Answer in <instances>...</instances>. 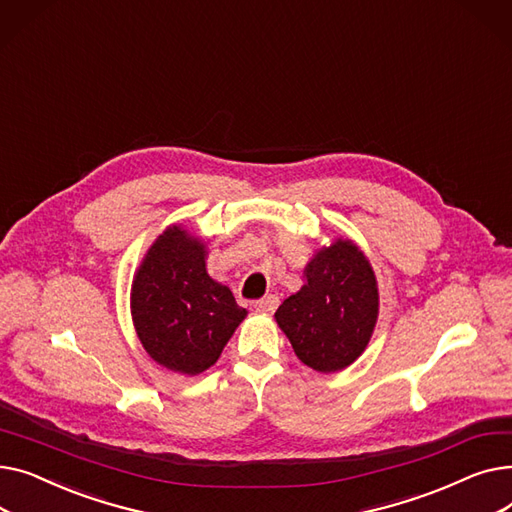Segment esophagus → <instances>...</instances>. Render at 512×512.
Masks as SVG:
<instances>
[{
  "mask_svg": "<svg viewBox=\"0 0 512 512\" xmlns=\"http://www.w3.org/2000/svg\"><path fill=\"white\" fill-rule=\"evenodd\" d=\"M278 305H280V299L276 297V294H265L263 299H259V301L255 303V309H257L259 313H274V311L278 309Z\"/></svg>",
  "mask_w": 512,
  "mask_h": 512,
  "instance_id": "34e87169",
  "label": "esophagus"
}]
</instances>
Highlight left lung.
Masks as SVG:
<instances>
[{
  "label": "left lung",
  "instance_id": "8db88e82",
  "mask_svg": "<svg viewBox=\"0 0 512 512\" xmlns=\"http://www.w3.org/2000/svg\"><path fill=\"white\" fill-rule=\"evenodd\" d=\"M305 286L276 311L294 353L315 371L351 365L378 319V284L369 261L351 240H336L305 267Z\"/></svg>",
  "mask_w": 512,
  "mask_h": 512
}]
</instances>
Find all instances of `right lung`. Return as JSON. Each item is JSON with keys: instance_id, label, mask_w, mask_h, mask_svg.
I'll use <instances>...</instances> for the list:
<instances>
[{"instance_id": "1", "label": "right lung", "mask_w": 512, "mask_h": 512, "mask_svg": "<svg viewBox=\"0 0 512 512\" xmlns=\"http://www.w3.org/2000/svg\"><path fill=\"white\" fill-rule=\"evenodd\" d=\"M245 315L230 288L209 278L201 240L178 226L153 242L132 282L141 344L172 371L197 375L211 367Z\"/></svg>"}]
</instances>
